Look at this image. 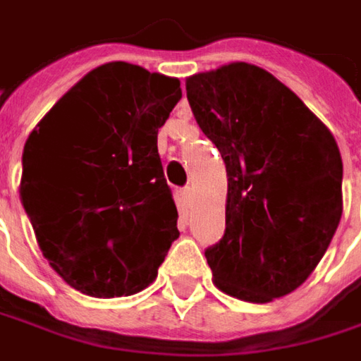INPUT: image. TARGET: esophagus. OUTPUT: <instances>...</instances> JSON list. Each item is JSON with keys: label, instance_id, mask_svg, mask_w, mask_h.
Returning <instances> with one entry per match:
<instances>
[{"label": "esophagus", "instance_id": "1", "mask_svg": "<svg viewBox=\"0 0 361 361\" xmlns=\"http://www.w3.org/2000/svg\"><path fill=\"white\" fill-rule=\"evenodd\" d=\"M180 196L183 204H190V200H192V190H190V188H183L180 192Z\"/></svg>", "mask_w": 361, "mask_h": 361}]
</instances>
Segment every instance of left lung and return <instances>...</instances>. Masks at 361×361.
I'll use <instances>...</instances> for the list:
<instances>
[{
	"instance_id": "obj_1",
	"label": "left lung",
	"mask_w": 361,
	"mask_h": 361,
	"mask_svg": "<svg viewBox=\"0 0 361 361\" xmlns=\"http://www.w3.org/2000/svg\"><path fill=\"white\" fill-rule=\"evenodd\" d=\"M200 129L226 164V232L206 248L214 285L271 303L315 271L341 220L331 131L271 72L232 62L185 78Z\"/></svg>"
}]
</instances>
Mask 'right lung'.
Here are the masks:
<instances>
[{"label": "right lung", "instance_id": "right-lung-1", "mask_svg": "<svg viewBox=\"0 0 361 361\" xmlns=\"http://www.w3.org/2000/svg\"><path fill=\"white\" fill-rule=\"evenodd\" d=\"M178 78L129 62L90 71L30 133L20 197L39 250L71 287L127 297L157 276L180 236L157 131Z\"/></svg>", "mask_w": 361, "mask_h": 361}]
</instances>
